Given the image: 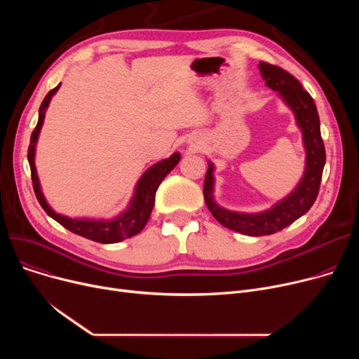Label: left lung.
Instances as JSON below:
<instances>
[{
	"label": "left lung",
	"instance_id": "1",
	"mask_svg": "<svg viewBox=\"0 0 359 359\" xmlns=\"http://www.w3.org/2000/svg\"><path fill=\"white\" fill-rule=\"evenodd\" d=\"M259 68L262 77L266 81V86L278 91L282 99L294 110L297 123L303 130L304 145L307 151L304 177L288 198L276 203L272 210L260 214L231 212L221 208L214 202L212 164H210L203 183V198L214 218L222 224L224 227L255 237L269 236L284 230L311 208L320 191V182H322L326 163V149L322 134H320L318 113L310 93L303 88V86L299 84L294 75L278 65L262 61Z\"/></svg>",
	"mask_w": 359,
	"mask_h": 359
}]
</instances>
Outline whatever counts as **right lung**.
<instances>
[{
    "instance_id": "add662e5",
    "label": "right lung",
    "mask_w": 359,
    "mask_h": 359,
    "mask_svg": "<svg viewBox=\"0 0 359 359\" xmlns=\"http://www.w3.org/2000/svg\"><path fill=\"white\" fill-rule=\"evenodd\" d=\"M60 86L61 84L52 88L46 94V97L43 99V102L41 104L39 121H37V125L32 132L30 145H29V151H27V160L30 164L33 191H34L37 201H39L45 212L49 217H52L55 221H58L62 227L72 231L74 234H79L88 240L103 243V244H110V243H118V241H122L123 238H129L132 236L138 234L145 227V224L149 219L151 211H153V206L156 202V192L158 189L160 183L176 167V164L180 160V154L176 153L170 158L163 160V161L154 164L153 167H149L137 184L135 195H134V199H132V202H130V206L123 214H121L115 219H110V221L74 219V218H68V217L56 214L48 205V202L45 201V198L42 195V191H41L39 179H37L36 167H34V148H36V141H37V137H39V132H41V128H42V123L45 119V110L50 102V97L56 93V90L60 88Z\"/></svg>"
}]
</instances>
